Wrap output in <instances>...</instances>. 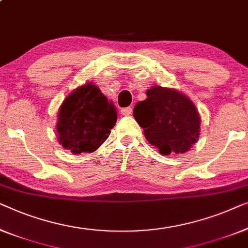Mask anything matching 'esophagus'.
<instances>
[{
	"mask_svg": "<svg viewBox=\"0 0 248 248\" xmlns=\"http://www.w3.org/2000/svg\"><path fill=\"white\" fill-rule=\"evenodd\" d=\"M120 112L123 116H129V114H131V112H132V108L131 107L124 108V109H121Z\"/></svg>",
	"mask_w": 248,
	"mask_h": 248,
	"instance_id": "obj_1",
	"label": "esophagus"
}]
</instances>
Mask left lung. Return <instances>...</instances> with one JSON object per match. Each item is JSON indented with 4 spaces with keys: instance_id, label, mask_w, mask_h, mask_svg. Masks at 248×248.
Instances as JSON below:
<instances>
[{
    "instance_id": "8db88e82",
    "label": "left lung",
    "mask_w": 248,
    "mask_h": 248,
    "mask_svg": "<svg viewBox=\"0 0 248 248\" xmlns=\"http://www.w3.org/2000/svg\"><path fill=\"white\" fill-rule=\"evenodd\" d=\"M134 108V118L149 144L162 155L183 154L200 136L201 118L192 100L180 91L154 85Z\"/></svg>"
}]
</instances>
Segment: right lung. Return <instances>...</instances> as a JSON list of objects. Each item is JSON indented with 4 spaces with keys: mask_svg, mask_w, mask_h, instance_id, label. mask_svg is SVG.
Returning a JSON list of instances; mask_svg holds the SVG:
<instances>
[{
    "mask_svg": "<svg viewBox=\"0 0 248 248\" xmlns=\"http://www.w3.org/2000/svg\"><path fill=\"white\" fill-rule=\"evenodd\" d=\"M113 102L99 86L86 82L68 94L58 110V142L73 154L93 153L109 137L117 121Z\"/></svg>",
    "mask_w": 248,
    "mask_h": 248,
    "instance_id": "add662e5",
    "label": "right lung"
}]
</instances>
